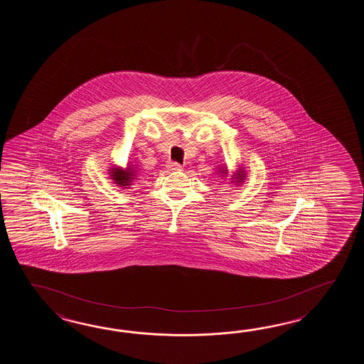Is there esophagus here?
<instances>
[{
	"mask_svg": "<svg viewBox=\"0 0 364 364\" xmlns=\"http://www.w3.org/2000/svg\"><path fill=\"white\" fill-rule=\"evenodd\" d=\"M166 168H168L169 171H179V169H182V165H179L178 163L169 161V163L166 164Z\"/></svg>",
	"mask_w": 364,
	"mask_h": 364,
	"instance_id": "esophagus-1",
	"label": "esophagus"
}]
</instances>
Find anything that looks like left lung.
<instances>
[{"label":"left lung","mask_w":364,"mask_h":364,"mask_svg":"<svg viewBox=\"0 0 364 364\" xmlns=\"http://www.w3.org/2000/svg\"><path fill=\"white\" fill-rule=\"evenodd\" d=\"M216 174L221 179H224L225 182H229V185L232 186L234 188L240 187L245 183L247 173L243 165H235L234 169H229V166L226 164L218 165L216 169Z\"/></svg>","instance_id":"obj_1"}]
</instances>
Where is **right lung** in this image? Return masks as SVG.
I'll use <instances>...</instances> for the list:
<instances>
[{
  "label": "right lung",
  "instance_id": "add662e5",
  "mask_svg": "<svg viewBox=\"0 0 364 364\" xmlns=\"http://www.w3.org/2000/svg\"><path fill=\"white\" fill-rule=\"evenodd\" d=\"M109 178L114 185L122 188H130L139 179L141 171L136 165L126 164V166H119L117 164H110L108 169Z\"/></svg>",
  "mask_w": 364,
  "mask_h": 364
}]
</instances>
